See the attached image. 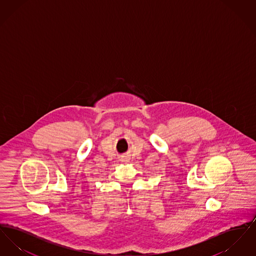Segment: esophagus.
I'll return each instance as SVG.
<instances>
[{"instance_id":"obj_1","label":"esophagus","mask_w":256,"mask_h":256,"mask_svg":"<svg viewBox=\"0 0 256 256\" xmlns=\"http://www.w3.org/2000/svg\"><path fill=\"white\" fill-rule=\"evenodd\" d=\"M126 161H128V160H126Z\"/></svg>"}]
</instances>
